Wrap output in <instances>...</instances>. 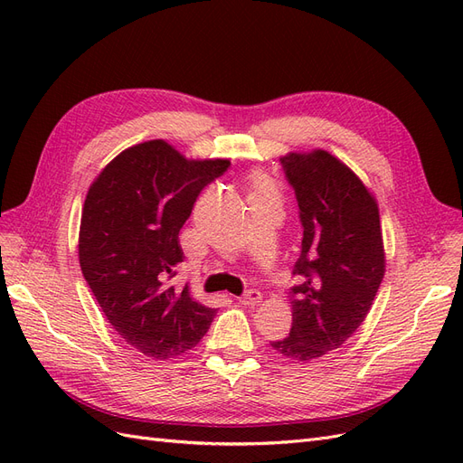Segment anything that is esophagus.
Here are the masks:
<instances>
[{"mask_svg":"<svg viewBox=\"0 0 463 463\" xmlns=\"http://www.w3.org/2000/svg\"><path fill=\"white\" fill-rule=\"evenodd\" d=\"M260 299H262V296H260L259 289H247L243 296L240 298V301L243 305H257V303H260Z\"/></svg>","mask_w":463,"mask_h":463,"instance_id":"34e87169","label":"esophagus"}]
</instances>
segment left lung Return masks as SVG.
Masks as SVG:
<instances>
[{"instance_id": "left-lung-1", "label": "left lung", "mask_w": 463, "mask_h": 463, "mask_svg": "<svg viewBox=\"0 0 463 463\" xmlns=\"http://www.w3.org/2000/svg\"><path fill=\"white\" fill-rule=\"evenodd\" d=\"M303 228L293 266V322L270 342L279 355L311 361L340 347L365 320L384 276L381 218L373 194L325 150L279 158Z\"/></svg>"}]
</instances>
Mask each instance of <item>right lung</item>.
I'll use <instances>...</instances> for the list:
<instances>
[{
    "label": "right lung",
    "instance_id": "right-lung-1",
    "mask_svg": "<svg viewBox=\"0 0 463 463\" xmlns=\"http://www.w3.org/2000/svg\"><path fill=\"white\" fill-rule=\"evenodd\" d=\"M230 160H187L164 141L123 150L89 189L79 260L90 291L121 338L154 359L201 342L216 309L170 279L184 262L179 230L201 191Z\"/></svg>",
    "mask_w": 463,
    "mask_h": 463
}]
</instances>
